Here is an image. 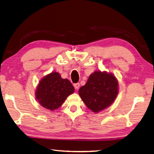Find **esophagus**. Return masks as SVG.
Masks as SVG:
<instances>
[{"mask_svg": "<svg viewBox=\"0 0 154 154\" xmlns=\"http://www.w3.org/2000/svg\"><path fill=\"white\" fill-rule=\"evenodd\" d=\"M80 84H79V83H76V84H74V88H75V89H78L80 88Z\"/></svg>", "mask_w": 154, "mask_h": 154, "instance_id": "esophagus-1", "label": "esophagus"}]
</instances>
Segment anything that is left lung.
<instances>
[{
	"label": "left lung",
	"mask_w": 154,
	"mask_h": 154,
	"mask_svg": "<svg viewBox=\"0 0 154 154\" xmlns=\"http://www.w3.org/2000/svg\"><path fill=\"white\" fill-rule=\"evenodd\" d=\"M118 93L116 78L111 74L100 71L91 74L86 84L79 89L80 98L94 112H98L110 106Z\"/></svg>",
	"instance_id": "1"
}]
</instances>
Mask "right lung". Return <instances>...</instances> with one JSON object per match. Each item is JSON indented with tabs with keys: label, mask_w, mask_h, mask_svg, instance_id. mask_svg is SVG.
Masks as SVG:
<instances>
[{
	"label": "right lung",
	"mask_w": 154,
	"mask_h": 154,
	"mask_svg": "<svg viewBox=\"0 0 154 154\" xmlns=\"http://www.w3.org/2000/svg\"><path fill=\"white\" fill-rule=\"evenodd\" d=\"M74 92V88L70 82L62 78L58 72H54L40 80L36 97L44 108L52 111L58 108Z\"/></svg>",
	"instance_id": "obj_1"
}]
</instances>
